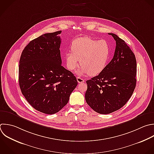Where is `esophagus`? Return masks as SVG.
<instances>
[{"mask_svg":"<svg viewBox=\"0 0 154 154\" xmlns=\"http://www.w3.org/2000/svg\"><path fill=\"white\" fill-rule=\"evenodd\" d=\"M76 79H77V81H78V83H83L85 81L84 79H82V78H81L80 77H77Z\"/></svg>","mask_w":154,"mask_h":154,"instance_id":"esophagus-1","label":"esophagus"}]
</instances>
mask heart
<instances>
[{
    "mask_svg": "<svg viewBox=\"0 0 154 154\" xmlns=\"http://www.w3.org/2000/svg\"><path fill=\"white\" fill-rule=\"evenodd\" d=\"M70 48L72 52L65 55L67 67L74 71L80 62L82 66L78 71L79 75L100 73L106 67L111 55L110 46L105 40L98 41L88 37L74 40Z\"/></svg>",
    "mask_w": 154,
    "mask_h": 154,
    "instance_id": "heart-1",
    "label": "heart"
}]
</instances>
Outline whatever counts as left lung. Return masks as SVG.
I'll return each mask as SVG.
<instances>
[{"instance_id": "1", "label": "left lung", "mask_w": 154, "mask_h": 154, "mask_svg": "<svg viewBox=\"0 0 154 154\" xmlns=\"http://www.w3.org/2000/svg\"><path fill=\"white\" fill-rule=\"evenodd\" d=\"M116 40L113 58L97 76L86 81L87 104L96 112L107 114L123 106L136 85L135 55L124 40L109 33Z\"/></svg>"}]
</instances>
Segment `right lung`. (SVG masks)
<instances>
[{
    "mask_svg": "<svg viewBox=\"0 0 154 154\" xmlns=\"http://www.w3.org/2000/svg\"><path fill=\"white\" fill-rule=\"evenodd\" d=\"M61 33L45 34L31 41L19 61L23 95L34 108L48 114L61 110L78 85L74 75L61 66Z\"/></svg>",
    "mask_w": 154,
    "mask_h": 154,
    "instance_id": "1",
    "label": "right lung"
}]
</instances>
